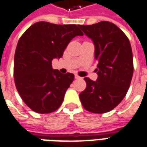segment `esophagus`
<instances>
[{
	"mask_svg": "<svg viewBox=\"0 0 147 147\" xmlns=\"http://www.w3.org/2000/svg\"><path fill=\"white\" fill-rule=\"evenodd\" d=\"M75 78H76V79H77V80H79V79H80L81 77L79 76H78L77 74H76V75H75Z\"/></svg>",
	"mask_w": 147,
	"mask_h": 147,
	"instance_id": "esophagus-1",
	"label": "esophagus"
}]
</instances>
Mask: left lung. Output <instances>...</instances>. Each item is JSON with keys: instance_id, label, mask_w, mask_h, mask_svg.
Returning <instances> with one entry per match:
<instances>
[{"instance_id": "obj_1", "label": "left lung", "mask_w": 147, "mask_h": 147, "mask_svg": "<svg viewBox=\"0 0 147 147\" xmlns=\"http://www.w3.org/2000/svg\"><path fill=\"white\" fill-rule=\"evenodd\" d=\"M80 27L94 43L98 61L97 80L84 78L87 87L80 94L81 103L90 112H108L123 99L131 85L134 71L131 43L123 32L109 21Z\"/></svg>"}]
</instances>
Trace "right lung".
Wrapping results in <instances>:
<instances>
[{
    "instance_id": "1",
    "label": "right lung",
    "mask_w": 147,
    "mask_h": 147,
    "mask_svg": "<svg viewBox=\"0 0 147 147\" xmlns=\"http://www.w3.org/2000/svg\"><path fill=\"white\" fill-rule=\"evenodd\" d=\"M83 35L79 24L40 21L20 36L14 56L13 76L16 90L31 110L48 114L62 104L74 75L53 70L52 61L62 57L75 36Z\"/></svg>"
}]
</instances>
